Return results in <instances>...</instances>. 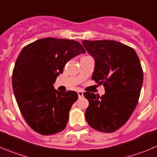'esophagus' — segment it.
Here are the masks:
<instances>
[{"label": "esophagus", "mask_w": 157, "mask_h": 157, "mask_svg": "<svg viewBox=\"0 0 157 157\" xmlns=\"http://www.w3.org/2000/svg\"><path fill=\"white\" fill-rule=\"evenodd\" d=\"M78 98H82L83 96V92L82 91H78Z\"/></svg>", "instance_id": "esophagus-1"}]
</instances>
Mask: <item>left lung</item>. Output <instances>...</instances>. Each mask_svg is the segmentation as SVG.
Returning <instances> with one entry per match:
<instances>
[{
  "mask_svg": "<svg viewBox=\"0 0 157 157\" xmlns=\"http://www.w3.org/2000/svg\"><path fill=\"white\" fill-rule=\"evenodd\" d=\"M95 62L92 80L105 87V94L84 93L89 105L85 116L93 129L112 133L121 128L134 111L140 94L144 74L133 48L114 40H83Z\"/></svg>",
  "mask_w": 157,
  "mask_h": 157,
  "instance_id": "8db88e82",
  "label": "left lung"
}]
</instances>
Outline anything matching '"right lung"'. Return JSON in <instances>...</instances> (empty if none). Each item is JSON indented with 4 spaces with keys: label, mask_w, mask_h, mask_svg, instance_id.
<instances>
[{
    "label": "right lung",
    "mask_w": 157,
    "mask_h": 157,
    "mask_svg": "<svg viewBox=\"0 0 157 157\" xmlns=\"http://www.w3.org/2000/svg\"><path fill=\"white\" fill-rule=\"evenodd\" d=\"M81 53L85 50L78 42L48 37L26 46L17 59L13 93L24 120L37 133L55 134L66 127L78 94L57 91L53 83L66 63Z\"/></svg>",
    "instance_id": "add662e5"
}]
</instances>
